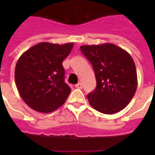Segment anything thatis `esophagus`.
Returning <instances> with one entry per match:
<instances>
[{"label": "esophagus", "mask_w": 155, "mask_h": 155, "mask_svg": "<svg viewBox=\"0 0 155 155\" xmlns=\"http://www.w3.org/2000/svg\"><path fill=\"white\" fill-rule=\"evenodd\" d=\"M75 87H76V88L81 89V88H82V87H83V85H82V84H81V83H78L77 84L75 85Z\"/></svg>", "instance_id": "esophagus-1"}]
</instances>
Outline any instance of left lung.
I'll list each match as a JSON object with an SVG mask.
<instances>
[{
  "instance_id": "8db88e82",
  "label": "left lung",
  "mask_w": 155,
  "mask_h": 155,
  "mask_svg": "<svg viewBox=\"0 0 155 155\" xmlns=\"http://www.w3.org/2000/svg\"><path fill=\"white\" fill-rule=\"evenodd\" d=\"M80 51L92 63L97 79L96 89L87 95L90 105L104 114L122 110L132 100L137 86L131 55L112 43L84 45Z\"/></svg>"
}]
</instances>
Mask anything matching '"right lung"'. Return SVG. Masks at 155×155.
Returning a JSON list of instances; mask_svg holds the SVG:
<instances>
[{
	"mask_svg": "<svg viewBox=\"0 0 155 155\" xmlns=\"http://www.w3.org/2000/svg\"><path fill=\"white\" fill-rule=\"evenodd\" d=\"M73 45L40 42L18 58L14 75L16 85L24 102L34 110L51 113L65 103L71 90L64 82L62 63Z\"/></svg>",
	"mask_w": 155,
	"mask_h": 155,
	"instance_id": "obj_1",
	"label": "right lung"
}]
</instances>
